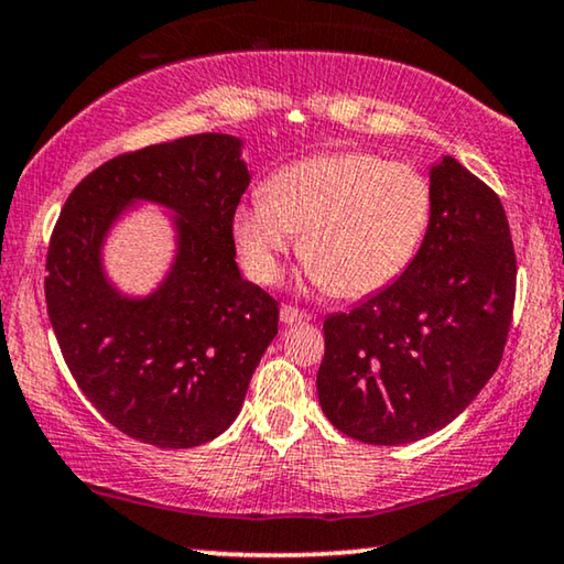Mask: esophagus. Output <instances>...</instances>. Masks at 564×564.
<instances>
[{
	"label": "esophagus",
	"instance_id": "1",
	"mask_svg": "<svg viewBox=\"0 0 564 564\" xmlns=\"http://www.w3.org/2000/svg\"><path fill=\"white\" fill-rule=\"evenodd\" d=\"M308 318H311V314H306V311H301L296 306H291V304L281 306V322L283 324H304V322H308Z\"/></svg>",
	"mask_w": 564,
	"mask_h": 564
}]
</instances>
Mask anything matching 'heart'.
<instances>
[{"mask_svg":"<svg viewBox=\"0 0 564 564\" xmlns=\"http://www.w3.org/2000/svg\"><path fill=\"white\" fill-rule=\"evenodd\" d=\"M433 189L408 162L344 151L275 172L265 197L238 207L235 246L256 281H273L301 235V258L326 291L362 299L398 281L431 225Z\"/></svg>","mask_w":564,"mask_h":564,"instance_id":"obj_1","label":"heart"}]
</instances>
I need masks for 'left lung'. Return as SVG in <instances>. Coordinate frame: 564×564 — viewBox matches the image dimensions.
Instances as JSON below:
<instances>
[{"instance_id": "8db88e82", "label": "left lung", "mask_w": 564, "mask_h": 564, "mask_svg": "<svg viewBox=\"0 0 564 564\" xmlns=\"http://www.w3.org/2000/svg\"><path fill=\"white\" fill-rule=\"evenodd\" d=\"M431 225L398 281L324 322L318 402L336 431L400 445L441 431L497 372L517 296L507 213L453 156L431 170Z\"/></svg>"}]
</instances>
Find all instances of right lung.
<instances>
[{
	"instance_id": "obj_1",
	"label": "right lung",
	"mask_w": 564,
	"mask_h": 564,
	"mask_svg": "<svg viewBox=\"0 0 564 564\" xmlns=\"http://www.w3.org/2000/svg\"><path fill=\"white\" fill-rule=\"evenodd\" d=\"M250 174L240 139L195 133L100 164L70 192L45 265V301L65 365L113 427L156 448H195L238 417L279 334V301L235 263L232 220ZM133 198L174 208L181 250L147 300L105 281L99 246Z\"/></svg>"
}]
</instances>
